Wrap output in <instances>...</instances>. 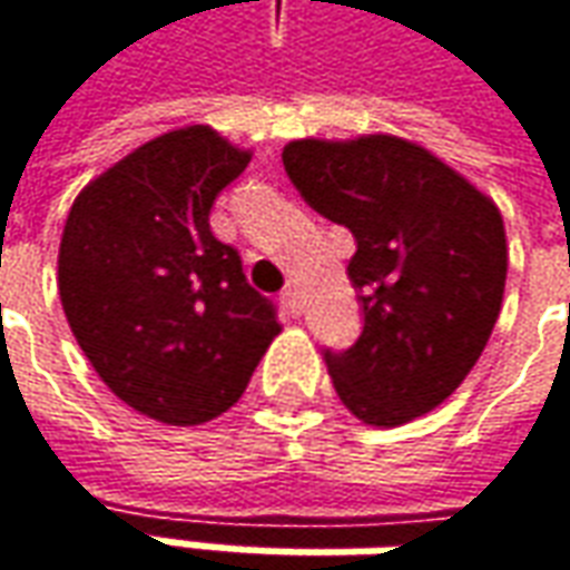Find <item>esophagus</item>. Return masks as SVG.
Segmentation results:
<instances>
[{"label": "esophagus", "instance_id": "obj_1", "mask_svg": "<svg viewBox=\"0 0 570 570\" xmlns=\"http://www.w3.org/2000/svg\"><path fill=\"white\" fill-rule=\"evenodd\" d=\"M281 299H284L286 312H289V315H299V308H303V299H299V289H296V286H293V284L286 286L284 293H281Z\"/></svg>", "mask_w": 570, "mask_h": 570}]
</instances>
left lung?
Returning <instances> with one entry per match:
<instances>
[{
    "label": "left lung",
    "instance_id": "left-lung-1",
    "mask_svg": "<svg viewBox=\"0 0 570 570\" xmlns=\"http://www.w3.org/2000/svg\"><path fill=\"white\" fill-rule=\"evenodd\" d=\"M289 183L346 226L363 308L356 344L324 350L344 406L401 425L458 391L495 327L508 274L499 207L420 145L391 135L289 141Z\"/></svg>",
    "mask_w": 570,
    "mask_h": 570
}]
</instances>
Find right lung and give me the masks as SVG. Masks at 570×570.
I'll return each mask as SVG.
<instances>
[{"instance_id":"right-lung-1","label":"right lung","mask_w":570,"mask_h":570,"mask_svg":"<svg viewBox=\"0 0 570 570\" xmlns=\"http://www.w3.org/2000/svg\"><path fill=\"white\" fill-rule=\"evenodd\" d=\"M248 157L207 126L167 131L69 210L59 296L71 334L109 391L150 420L226 413L281 334L277 305L210 233V207Z\"/></svg>"}]
</instances>
